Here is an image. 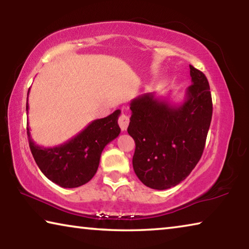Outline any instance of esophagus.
I'll return each instance as SVG.
<instances>
[{"mask_svg": "<svg viewBox=\"0 0 249 249\" xmlns=\"http://www.w3.org/2000/svg\"><path fill=\"white\" fill-rule=\"evenodd\" d=\"M128 124H129V117L124 114V113H122L119 117V125L122 130H126L128 127Z\"/></svg>", "mask_w": 249, "mask_h": 249, "instance_id": "obj_1", "label": "esophagus"}]
</instances>
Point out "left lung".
I'll return each mask as SVG.
<instances>
[{"mask_svg":"<svg viewBox=\"0 0 249 249\" xmlns=\"http://www.w3.org/2000/svg\"><path fill=\"white\" fill-rule=\"evenodd\" d=\"M191 86L182 103L154 93L130 102L127 132L135 141L133 168L142 183L156 190L179 184L203 154L212 120V96L203 72L190 65Z\"/></svg>","mask_w":249,"mask_h":249,"instance_id":"left-lung-1","label":"left lung"}]
</instances>
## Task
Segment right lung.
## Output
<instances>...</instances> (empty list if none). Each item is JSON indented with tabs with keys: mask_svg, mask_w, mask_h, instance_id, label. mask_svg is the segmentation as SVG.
<instances>
[{
	"mask_svg": "<svg viewBox=\"0 0 249 249\" xmlns=\"http://www.w3.org/2000/svg\"><path fill=\"white\" fill-rule=\"evenodd\" d=\"M120 114V109H116L104 119L91 122L65 144L49 148L33 142L27 126L29 148L37 166L50 181L62 188H78L89 182L98 170L104 147L121 133L117 124Z\"/></svg>",
	"mask_w": 249,
	"mask_h": 249,
	"instance_id": "1",
	"label": "right lung"
}]
</instances>
